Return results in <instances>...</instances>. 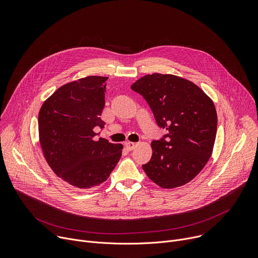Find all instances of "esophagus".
I'll list each match as a JSON object with an SVG mask.
<instances>
[{
	"instance_id": "esophagus-1",
	"label": "esophagus",
	"mask_w": 258,
	"mask_h": 258,
	"mask_svg": "<svg viewBox=\"0 0 258 258\" xmlns=\"http://www.w3.org/2000/svg\"><path fill=\"white\" fill-rule=\"evenodd\" d=\"M136 146H137V144L134 143V142H127V143H125V147H126V149H127L128 151H132Z\"/></svg>"
}]
</instances>
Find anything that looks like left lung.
I'll use <instances>...</instances> for the list:
<instances>
[{"label": "left lung", "mask_w": 258, "mask_h": 258, "mask_svg": "<svg viewBox=\"0 0 258 258\" xmlns=\"http://www.w3.org/2000/svg\"><path fill=\"white\" fill-rule=\"evenodd\" d=\"M149 104L159 127L167 134L151 143L152 157L142 165L164 189L192 180L209 160L217 115L212 100L195 84L172 75H147L132 85Z\"/></svg>", "instance_id": "8db88e82"}]
</instances>
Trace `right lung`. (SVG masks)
<instances>
[{
  "mask_svg": "<svg viewBox=\"0 0 258 258\" xmlns=\"http://www.w3.org/2000/svg\"><path fill=\"white\" fill-rule=\"evenodd\" d=\"M104 77H87L60 87L41 107L39 136L53 171L70 185L90 189L101 185L121 157L123 146L95 139L104 127Z\"/></svg>",
  "mask_w": 258,
  "mask_h": 258,
  "instance_id": "obj_1",
  "label": "right lung"
}]
</instances>
